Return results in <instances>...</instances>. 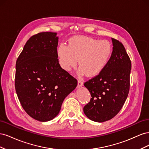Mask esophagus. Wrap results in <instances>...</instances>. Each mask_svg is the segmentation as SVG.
<instances>
[{
	"mask_svg": "<svg viewBox=\"0 0 149 149\" xmlns=\"http://www.w3.org/2000/svg\"><path fill=\"white\" fill-rule=\"evenodd\" d=\"M83 86V82L81 80H78V88H80Z\"/></svg>",
	"mask_w": 149,
	"mask_h": 149,
	"instance_id": "1",
	"label": "esophagus"
}]
</instances>
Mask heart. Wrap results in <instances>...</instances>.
<instances>
[{
    "mask_svg": "<svg viewBox=\"0 0 149 149\" xmlns=\"http://www.w3.org/2000/svg\"><path fill=\"white\" fill-rule=\"evenodd\" d=\"M112 46L107 40H100L85 36L71 38L68 46L61 44L58 48V57L62 68L70 71L76 66L78 60L80 66L78 74L86 73L90 77L98 75L109 63Z\"/></svg>",
    "mask_w": 149,
    "mask_h": 149,
    "instance_id": "1",
    "label": "heart"
}]
</instances>
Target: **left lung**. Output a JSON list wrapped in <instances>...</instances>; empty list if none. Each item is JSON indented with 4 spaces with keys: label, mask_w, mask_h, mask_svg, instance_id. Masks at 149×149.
I'll list each match as a JSON object with an SVG mask.
<instances>
[{
    "label": "left lung",
    "mask_w": 149,
    "mask_h": 149,
    "mask_svg": "<svg viewBox=\"0 0 149 149\" xmlns=\"http://www.w3.org/2000/svg\"><path fill=\"white\" fill-rule=\"evenodd\" d=\"M111 39L113 49L107 65L101 73L84 84L91 96L83 108L84 113L97 123L110 120L118 114L129 91L131 61L123 45Z\"/></svg>",
    "instance_id": "obj_1"
}]
</instances>
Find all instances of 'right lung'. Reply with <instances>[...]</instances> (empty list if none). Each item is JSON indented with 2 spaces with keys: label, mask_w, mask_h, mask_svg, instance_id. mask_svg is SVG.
<instances>
[{
  "label": "right lung",
  "mask_w": 149,
  "mask_h": 149,
  "mask_svg": "<svg viewBox=\"0 0 149 149\" xmlns=\"http://www.w3.org/2000/svg\"><path fill=\"white\" fill-rule=\"evenodd\" d=\"M55 32L36 34L17 58L15 87L22 107L35 120L47 122L59 114L77 80L62 69L58 60Z\"/></svg>",
  "instance_id": "add662e5"
}]
</instances>
